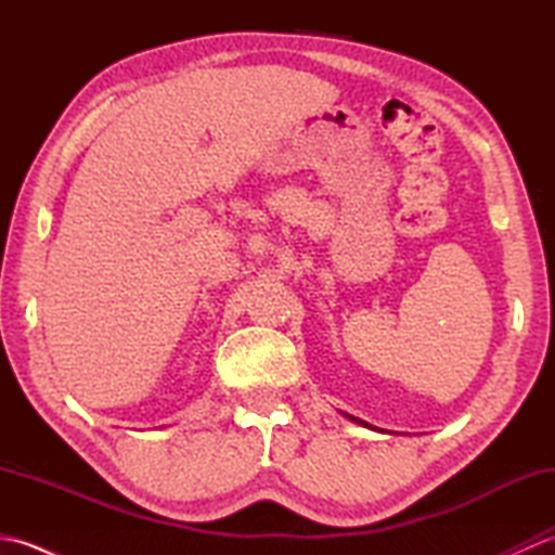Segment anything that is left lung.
<instances>
[{
	"instance_id": "8db88e82",
	"label": "left lung",
	"mask_w": 555,
	"mask_h": 555,
	"mask_svg": "<svg viewBox=\"0 0 555 555\" xmlns=\"http://www.w3.org/2000/svg\"><path fill=\"white\" fill-rule=\"evenodd\" d=\"M344 415H346V412H344ZM348 420H352V422H358V424H362V427H370V424L367 422H362V420H358V417H352V415H346ZM370 429H374V427H370Z\"/></svg>"
}]
</instances>
